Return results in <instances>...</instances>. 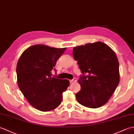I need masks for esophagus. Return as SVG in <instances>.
<instances>
[{
  "mask_svg": "<svg viewBox=\"0 0 134 134\" xmlns=\"http://www.w3.org/2000/svg\"><path fill=\"white\" fill-rule=\"evenodd\" d=\"M76 82V78H74L72 80H70V83H74V82Z\"/></svg>",
  "mask_w": 134,
  "mask_h": 134,
  "instance_id": "esophagus-1",
  "label": "esophagus"
}]
</instances>
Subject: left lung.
Returning <instances> with one entry per match:
<instances>
[{"instance_id":"left-lung-1","label":"left lung","mask_w":134,"mask_h":134,"mask_svg":"<svg viewBox=\"0 0 134 134\" xmlns=\"http://www.w3.org/2000/svg\"><path fill=\"white\" fill-rule=\"evenodd\" d=\"M73 56L83 74L78 80L81 89L76 94V100L90 108L103 106L120 82L115 52L107 44L98 41L74 47Z\"/></svg>"}]
</instances>
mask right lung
Listing matches in <instances>:
<instances>
[{"mask_svg":"<svg viewBox=\"0 0 134 134\" xmlns=\"http://www.w3.org/2000/svg\"><path fill=\"white\" fill-rule=\"evenodd\" d=\"M65 49L35 45L24 51L17 63V83L20 90L32 106L42 112L59 107L63 93L70 85L68 79L51 76L57 60Z\"/></svg>","mask_w":134,"mask_h":134,"instance_id":"obj_1","label":"right lung"}]
</instances>
